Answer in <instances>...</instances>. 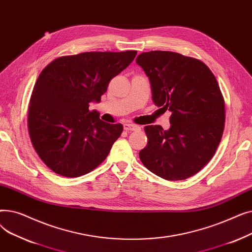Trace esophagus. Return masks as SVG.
I'll use <instances>...</instances> for the list:
<instances>
[{
	"label": "esophagus",
	"mask_w": 252,
	"mask_h": 252,
	"mask_svg": "<svg viewBox=\"0 0 252 252\" xmlns=\"http://www.w3.org/2000/svg\"><path fill=\"white\" fill-rule=\"evenodd\" d=\"M124 128L126 130H140V126L133 124H125Z\"/></svg>",
	"instance_id": "1"
}]
</instances>
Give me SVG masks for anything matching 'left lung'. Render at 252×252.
Here are the masks:
<instances>
[{
  "instance_id": "left-lung-1",
  "label": "left lung",
  "mask_w": 252,
  "mask_h": 252,
  "mask_svg": "<svg viewBox=\"0 0 252 252\" xmlns=\"http://www.w3.org/2000/svg\"><path fill=\"white\" fill-rule=\"evenodd\" d=\"M136 62L149 77L152 100L169 110L170 127H144L148 138L142 163L167 181L188 179L214 157L224 127V101L217 78L200 60L169 51L140 54Z\"/></svg>"
}]
</instances>
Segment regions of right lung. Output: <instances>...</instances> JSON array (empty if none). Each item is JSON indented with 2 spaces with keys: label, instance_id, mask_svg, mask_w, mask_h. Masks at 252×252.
Here are the masks:
<instances>
[{
  "label": "right lung",
  "instance_id": "add662e5",
  "mask_svg": "<svg viewBox=\"0 0 252 252\" xmlns=\"http://www.w3.org/2000/svg\"><path fill=\"white\" fill-rule=\"evenodd\" d=\"M137 51L86 52L53 60L33 87L29 133L44 163L57 175L76 178L100 165L123 133L90 111L111 79L133 62Z\"/></svg>",
  "mask_w": 252,
  "mask_h": 252
}]
</instances>
